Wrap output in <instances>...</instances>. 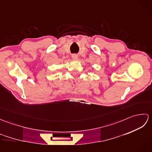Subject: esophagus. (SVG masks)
<instances>
[{
    "label": "esophagus",
    "mask_w": 152,
    "mask_h": 152,
    "mask_svg": "<svg viewBox=\"0 0 152 152\" xmlns=\"http://www.w3.org/2000/svg\"><path fill=\"white\" fill-rule=\"evenodd\" d=\"M72 58L73 59H78V56L76 54H73L72 56Z\"/></svg>",
    "instance_id": "34e87169"
}]
</instances>
